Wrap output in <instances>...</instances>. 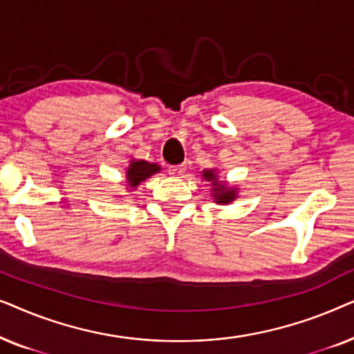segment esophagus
<instances>
[{
  "label": "esophagus",
  "instance_id": "esophagus-1",
  "mask_svg": "<svg viewBox=\"0 0 354 354\" xmlns=\"http://www.w3.org/2000/svg\"><path fill=\"white\" fill-rule=\"evenodd\" d=\"M185 171H187L185 164H178V166L169 167V174H171V176H174V177H182L183 174H185Z\"/></svg>",
  "mask_w": 354,
  "mask_h": 354
}]
</instances>
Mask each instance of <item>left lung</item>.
Listing matches in <instances>:
<instances>
[{
  "mask_svg": "<svg viewBox=\"0 0 354 354\" xmlns=\"http://www.w3.org/2000/svg\"><path fill=\"white\" fill-rule=\"evenodd\" d=\"M203 178L207 182H211V185H212L211 195L214 196V201L219 203V205H230V203L236 198L235 187H227L225 183L217 180L216 169H207V171H203Z\"/></svg>",
  "mask_w": 354,
  "mask_h": 354,
  "instance_id": "1",
  "label": "left lung"
}]
</instances>
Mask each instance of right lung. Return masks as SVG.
<instances>
[{
	"label": "right lung",
	"instance_id": "1",
	"mask_svg": "<svg viewBox=\"0 0 354 354\" xmlns=\"http://www.w3.org/2000/svg\"><path fill=\"white\" fill-rule=\"evenodd\" d=\"M161 171V167L158 166V164H153V162H148V161H143V159H132L127 167V172H125V176H127V183L130 188H137L140 183L147 180L148 177H151L153 174H158Z\"/></svg>",
	"mask_w": 354,
	"mask_h": 354
}]
</instances>
